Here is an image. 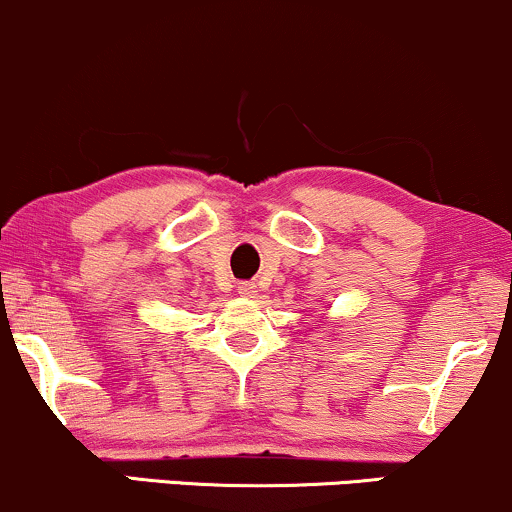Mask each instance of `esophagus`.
I'll list each match as a JSON object with an SVG mask.
<instances>
[{"label":"esophagus","instance_id":"obj_1","mask_svg":"<svg viewBox=\"0 0 512 512\" xmlns=\"http://www.w3.org/2000/svg\"><path fill=\"white\" fill-rule=\"evenodd\" d=\"M236 289H238L240 296H245V298H255V296H257L255 281H240Z\"/></svg>","mask_w":512,"mask_h":512}]
</instances>
